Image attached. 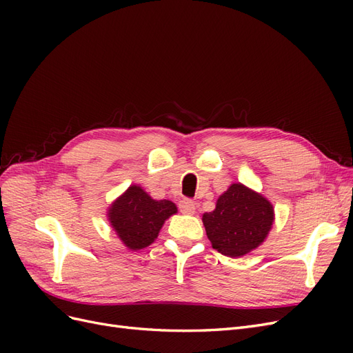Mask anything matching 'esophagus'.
I'll use <instances>...</instances> for the list:
<instances>
[{
	"label": "esophagus",
	"instance_id": "1",
	"mask_svg": "<svg viewBox=\"0 0 353 353\" xmlns=\"http://www.w3.org/2000/svg\"><path fill=\"white\" fill-rule=\"evenodd\" d=\"M179 210L181 213H184V215H193L196 212V203L190 199H184L179 201Z\"/></svg>",
	"mask_w": 353,
	"mask_h": 353
}]
</instances>
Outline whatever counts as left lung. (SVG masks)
Segmentation results:
<instances>
[{
    "label": "left lung",
    "instance_id": "obj_1",
    "mask_svg": "<svg viewBox=\"0 0 353 353\" xmlns=\"http://www.w3.org/2000/svg\"><path fill=\"white\" fill-rule=\"evenodd\" d=\"M275 219L272 203L261 193L234 183L218 197L212 212L203 213L212 248L230 258L258 249L266 240Z\"/></svg>",
    "mask_w": 353,
    "mask_h": 353
}]
</instances>
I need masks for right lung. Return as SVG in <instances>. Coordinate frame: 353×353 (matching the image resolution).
<instances>
[{
	"label": "right lung",
	"instance_id": "1",
	"mask_svg": "<svg viewBox=\"0 0 353 353\" xmlns=\"http://www.w3.org/2000/svg\"><path fill=\"white\" fill-rule=\"evenodd\" d=\"M178 212L170 200H154L132 184L108 209V219L117 239L130 250H141L154 243L166 219Z\"/></svg>",
	"mask_w": 353,
	"mask_h": 353
}]
</instances>
